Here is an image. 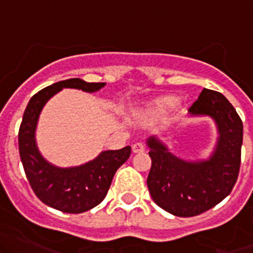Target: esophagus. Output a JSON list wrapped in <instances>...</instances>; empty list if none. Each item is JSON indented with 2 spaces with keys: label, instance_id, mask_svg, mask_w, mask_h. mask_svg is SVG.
Returning a JSON list of instances; mask_svg holds the SVG:
<instances>
[{
  "label": "esophagus",
  "instance_id": "34e87169",
  "mask_svg": "<svg viewBox=\"0 0 253 253\" xmlns=\"http://www.w3.org/2000/svg\"><path fill=\"white\" fill-rule=\"evenodd\" d=\"M145 150V147L143 143H136V144L132 145V152L134 154H138V153H143Z\"/></svg>",
  "mask_w": 253,
  "mask_h": 253
}]
</instances>
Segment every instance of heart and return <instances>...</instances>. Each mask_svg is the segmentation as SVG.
Here are the masks:
<instances>
[{
    "instance_id": "obj_1",
    "label": "heart",
    "mask_w": 253,
    "mask_h": 253,
    "mask_svg": "<svg viewBox=\"0 0 253 253\" xmlns=\"http://www.w3.org/2000/svg\"><path fill=\"white\" fill-rule=\"evenodd\" d=\"M176 103L174 95H162L147 101L132 111V117L137 122H152L159 119Z\"/></svg>"
}]
</instances>
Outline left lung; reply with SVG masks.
Segmentation results:
<instances>
[{"instance_id":"left-lung-1","label":"left lung","mask_w":253,"mask_h":253,"mask_svg":"<svg viewBox=\"0 0 253 253\" xmlns=\"http://www.w3.org/2000/svg\"><path fill=\"white\" fill-rule=\"evenodd\" d=\"M188 116L211 117L215 124L218 138L207 159L185 160L159 137L147 139L152 159L148 190L160 208L176 216L198 215L220 203L230 195L241 162L244 126L223 94L205 88Z\"/></svg>"}]
</instances>
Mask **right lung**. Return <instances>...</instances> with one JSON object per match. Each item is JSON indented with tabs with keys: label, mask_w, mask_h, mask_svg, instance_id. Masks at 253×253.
Here are the masks:
<instances>
[{
	"label": "right lung",
	"mask_w": 253,
	"mask_h": 253,
	"mask_svg": "<svg viewBox=\"0 0 253 253\" xmlns=\"http://www.w3.org/2000/svg\"><path fill=\"white\" fill-rule=\"evenodd\" d=\"M106 83L81 78L57 82L38 91L28 103L18 133L19 155L33 191L45 205L63 213H83L105 198L116 170L131 154V147L104 150L95 159L78 167L60 168L47 162L37 144V126L45 104L63 88L95 93Z\"/></svg>",
	"instance_id": "1"
}]
</instances>
